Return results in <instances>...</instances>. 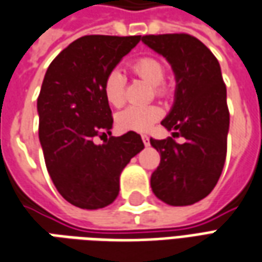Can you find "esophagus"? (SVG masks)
<instances>
[{
    "mask_svg": "<svg viewBox=\"0 0 262 262\" xmlns=\"http://www.w3.org/2000/svg\"><path fill=\"white\" fill-rule=\"evenodd\" d=\"M141 138H142V141H144V144H145V146L149 145V137L148 135H141Z\"/></svg>",
    "mask_w": 262,
    "mask_h": 262,
    "instance_id": "1",
    "label": "esophagus"
}]
</instances>
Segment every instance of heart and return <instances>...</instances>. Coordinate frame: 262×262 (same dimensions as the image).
Segmentation results:
<instances>
[{
    "label": "heart",
    "mask_w": 262,
    "mask_h": 262,
    "mask_svg": "<svg viewBox=\"0 0 262 262\" xmlns=\"http://www.w3.org/2000/svg\"><path fill=\"white\" fill-rule=\"evenodd\" d=\"M135 75H138L151 86H159L165 79L164 64L151 56L141 57L131 64ZM104 96L107 101L114 107H121L125 101L124 97V76L121 70L114 69L104 80ZM161 93V89H158ZM162 111L157 105H129L117 116V124L121 129L146 133L161 118Z\"/></svg>",
    "instance_id": "obj_1"
}]
</instances>
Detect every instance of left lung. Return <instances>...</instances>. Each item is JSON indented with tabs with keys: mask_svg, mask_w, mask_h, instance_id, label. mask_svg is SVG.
I'll return each instance as SVG.
<instances>
[{
	"mask_svg": "<svg viewBox=\"0 0 262 262\" xmlns=\"http://www.w3.org/2000/svg\"><path fill=\"white\" fill-rule=\"evenodd\" d=\"M141 40L173 70L175 98L161 124L186 140L176 144L172 138H151L161 155L151 176L152 192L166 205H193L216 186L226 161L230 114L222 69L199 39L187 33L146 35Z\"/></svg>",
	"mask_w": 262,
	"mask_h": 262,
	"instance_id": "8db88e82",
	"label": "left lung"
}]
</instances>
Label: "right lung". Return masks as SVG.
<instances>
[{
  "instance_id": "add662e5",
  "label": "right lung",
  "mask_w": 262,
  "mask_h": 262,
  "mask_svg": "<svg viewBox=\"0 0 262 262\" xmlns=\"http://www.w3.org/2000/svg\"><path fill=\"white\" fill-rule=\"evenodd\" d=\"M140 40L81 36L46 70L38 97L39 141L53 185L76 207L96 210L111 205L122 169L144 149L134 131L111 137L113 118L103 90L107 75ZM97 135H104L106 142L94 144Z\"/></svg>"
}]
</instances>
